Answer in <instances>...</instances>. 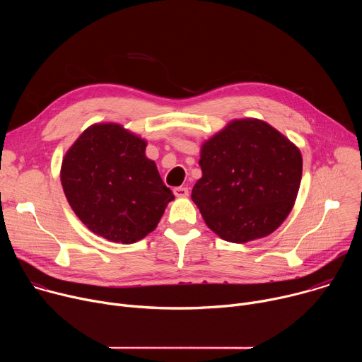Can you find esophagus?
<instances>
[{
  "instance_id": "34e87169",
  "label": "esophagus",
  "mask_w": 362,
  "mask_h": 362,
  "mask_svg": "<svg viewBox=\"0 0 362 362\" xmlns=\"http://www.w3.org/2000/svg\"><path fill=\"white\" fill-rule=\"evenodd\" d=\"M173 193L176 197H186V196H189V189L186 186H179V187L173 189Z\"/></svg>"
}]
</instances>
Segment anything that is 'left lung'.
<instances>
[{
  "instance_id": "obj_1",
  "label": "left lung",
  "mask_w": 362,
  "mask_h": 362,
  "mask_svg": "<svg viewBox=\"0 0 362 362\" xmlns=\"http://www.w3.org/2000/svg\"><path fill=\"white\" fill-rule=\"evenodd\" d=\"M199 165L192 200L206 225L228 242L271 235L293 208L300 151L262 120H232L202 144Z\"/></svg>"
}]
</instances>
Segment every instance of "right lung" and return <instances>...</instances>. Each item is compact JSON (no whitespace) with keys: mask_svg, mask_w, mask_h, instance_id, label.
<instances>
[{"mask_svg":"<svg viewBox=\"0 0 362 362\" xmlns=\"http://www.w3.org/2000/svg\"><path fill=\"white\" fill-rule=\"evenodd\" d=\"M146 140L116 123L86 129L62 163L64 194L78 219L95 235L134 243L156 229L175 199Z\"/></svg>","mask_w":362,"mask_h":362,"instance_id":"1","label":"right lung"}]
</instances>
